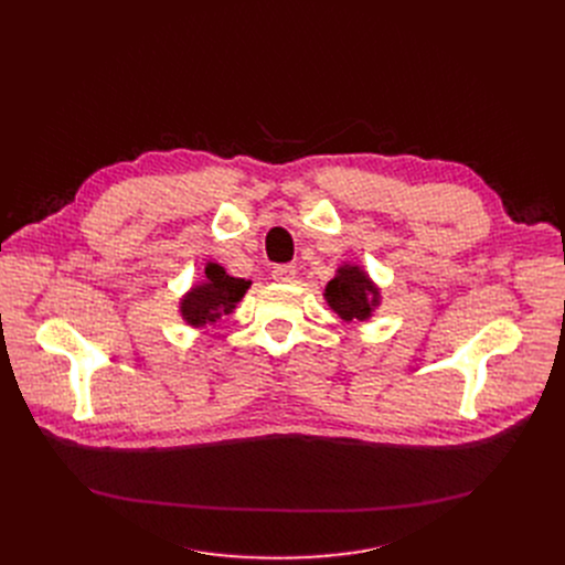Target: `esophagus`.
<instances>
[{
	"label": "esophagus",
	"instance_id": "1",
	"mask_svg": "<svg viewBox=\"0 0 565 565\" xmlns=\"http://www.w3.org/2000/svg\"><path fill=\"white\" fill-rule=\"evenodd\" d=\"M295 275H298V270H295V265H277L275 270H273V279L281 281V284L292 281Z\"/></svg>",
	"mask_w": 565,
	"mask_h": 565
}]
</instances>
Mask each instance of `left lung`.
<instances>
[{
    "instance_id": "left-lung-1",
    "label": "left lung",
    "mask_w": 565,
    "mask_h": 565,
    "mask_svg": "<svg viewBox=\"0 0 565 565\" xmlns=\"http://www.w3.org/2000/svg\"><path fill=\"white\" fill-rule=\"evenodd\" d=\"M324 300L339 313L341 320H369L380 307V288L369 279L360 265H341L337 277L324 286Z\"/></svg>"
}]
</instances>
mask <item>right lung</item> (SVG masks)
Wrapping results in <instances>:
<instances>
[{
    "label": "right lung",
    "instance_id": "1",
    "mask_svg": "<svg viewBox=\"0 0 565 565\" xmlns=\"http://www.w3.org/2000/svg\"><path fill=\"white\" fill-rule=\"evenodd\" d=\"M252 281L226 275L220 263L205 265V277L192 286L181 300V316L192 328H205L222 316L233 313L235 305L245 298Z\"/></svg>",
    "mask_w": 565,
    "mask_h": 565
}]
</instances>
